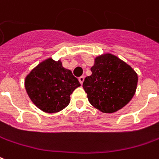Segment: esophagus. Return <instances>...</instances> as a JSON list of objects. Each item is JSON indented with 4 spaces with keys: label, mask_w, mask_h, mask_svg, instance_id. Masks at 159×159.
<instances>
[{
    "label": "esophagus",
    "mask_w": 159,
    "mask_h": 159,
    "mask_svg": "<svg viewBox=\"0 0 159 159\" xmlns=\"http://www.w3.org/2000/svg\"><path fill=\"white\" fill-rule=\"evenodd\" d=\"M78 80H79V82L81 84H83V81H84V76H80L79 78H78Z\"/></svg>",
    "instance_id": "34e87169"
}]
</instances>
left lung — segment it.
Listing matches in <instances>:
<instances>
[{
	"mask_svg": "<svg viewBox=\"0 0 159 159\" xmlns=\"http://www.w3.org/2000/svg\"><path fill=\"white\" fill-rule=\"evenodd\" d=\"M83 87L89 102L102 113H114L131 101L137 89L138 75L133 68L110 53L97 57Z\"/></svg>",
	"mask_w": 159,
	"mask_h": 159,
	"instance_id": "left-lung-1",
	"label": "left lung"
}]
</instances>
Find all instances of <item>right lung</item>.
I'll list each match as a JSON object with an SVG mask.
<instances>
[{"instance_id":"right-lung-1","label":"right lung","mask_w":159,"mask_h":159,"mask_svg":"<svg viewBox=\"0 0 159 159\" xmlns=\"http://www.w3.org/2000/svg\"><path fill=\"white\" fill-rule=\"evenodd\" d=\"M80 85L77 78L63 67L60 60L52 58L40 63L25 80V90L32 102L49 114L59 112L68 106L72 92Z\"/></svg>"}]
</instances>
